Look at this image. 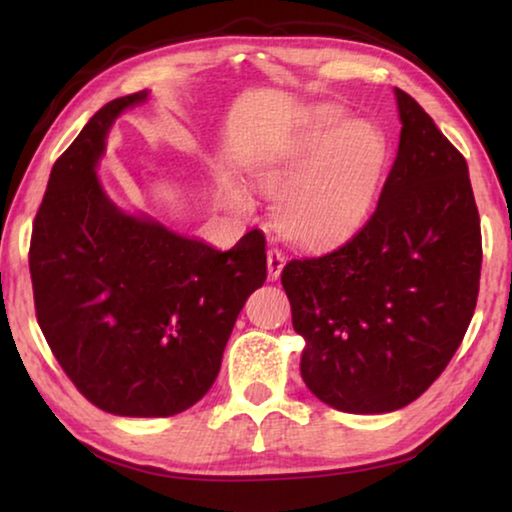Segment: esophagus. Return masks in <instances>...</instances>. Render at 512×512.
<instances>
[{"mask_svg": "<svg viewBox=\"0 0 512 512\" xmlns=\"http://www.w3.org/2000/svg\"><path fill=\"white\" fill-rule=\"evenodd\" d=\"M266 262H268V275H271L273 280H277V277H280V273H282L284 264H287V257H284L280 248H271V250H268V255H266Z\"/></svg>", "mask_w": 512, "mask_h": 512, "instance_id": "1", "label": "esophagus"}]
</instances>
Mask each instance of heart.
<instances>
[{"mask_svg":"<svg viewBox=\"0 0 512 512\" xmlns=\"http://www.w3.org/2000/svg\"><path fill=\"white\" fill-rule=\"evenodd\" d=\"M386 160V137L375 124L320 106L257 155L250 171L264 194H278L273 212L284 237L302 246H329L368 221ZM235 198L244 203L239 192Z\"/></svg>","mask_w":512,"mask_h":512,"instance_id":"1","label":"heart"}]
</instances>
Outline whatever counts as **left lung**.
Wrapping results in <instances>:
<instances>
[{"mask_svg":"<svg viewBox=\"0 0 512 512\" xmlns=\"http://www.w3.org/2000/svg\"><path fill=\"white\" fill-rule=\"evenodd\" d=\"M397 158L366 225L332 253L291 259L282 287L320 402L388 413L427 391L474 316L481 223L467 162L409 94Z\"/></svg>","mask_w":512,"mask_h":512,"instance_id":"left-lung-1","label":"left lung"}]
</instances>
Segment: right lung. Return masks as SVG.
I'll return each instance as SVG.
<instances>
[{"label":"right lung","instance_id":"obj_1","mask_svg":"<svg viewBox=\"0 0 512 512\" xmlns=\"http://www.w3.org/2000/svg\"><path fill=\"white\" fill-rule=\"evenodd\" d=\"M103 106L51 169L29 268L38 325L79 393L126 418H169L210 391L239 311L266 280V239L230 250L121 212L97 162L110 126L146 101Z\"/></svg>","mask_w":512,"mask_h":512}]
</instances>
